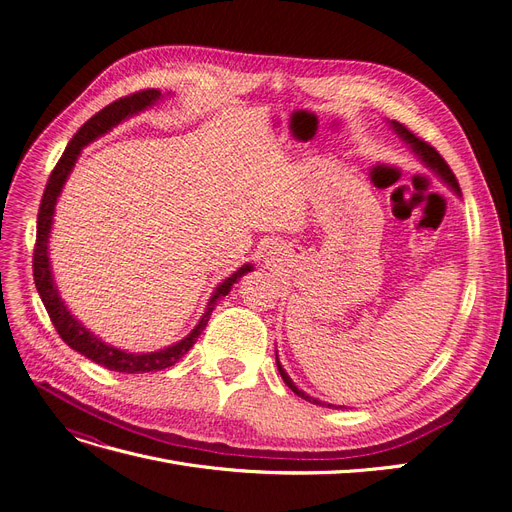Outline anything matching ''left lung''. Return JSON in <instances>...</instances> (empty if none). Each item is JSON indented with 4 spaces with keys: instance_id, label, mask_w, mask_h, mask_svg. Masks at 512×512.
Masks as SVG:
<instances>
[{
    "instance_id": "left-lung-1",
    "label": "left lung",
    "mask_w": 512,
    "mask_h": 512,
    "mask_svg": "<svg viewBox=\"0 0 512 512\" xmlns=\"http://www.w3.org/2000/svg\"><path fill=\"white\" fill-rule=\"evenodd\" d=\"M391 123V128L395 130V134L401 138V141H404L410 149H412V153L414 156L421 160L433 175H436L438 179H442L448 188H451V192H455L457 196H461V190H459V183H457V179H455V175H453V170L448 168V164L444 162V158L440 156V153L433 149L431 145H427L425 141H421V138L418 136H414L404 123H399V121H389ZM275 363H277V369H280V376H282V380L286 382V386L288 389L294 393V395H299L301 399H305V401H312V404H316V406H329L331 408V404H324V401H318V399H314V397H309L307 393H303L301 389H297V384L292 382V378L286 374V369L282 367V363H280V359H277V350H275Z\"/></svg>"
}]
</instances>
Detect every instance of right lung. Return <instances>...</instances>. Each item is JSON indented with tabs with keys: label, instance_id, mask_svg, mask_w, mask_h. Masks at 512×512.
I'll use <instances>...</instances> for the list:
<instances>
[{
	"label": "right lung",
	"instance_id": "1",
	"mask_svg": "<svg viewBox=\"0 0 512 512\" xmlns=\"http://www.w3.org/2000/svg\"><path fill=\"white\" fill-rule=\"evenodd\" d=\"M166 96H170V94H166ZM162 98H164V94L160 89L138 91V94H132L128 98H121L113 104L104 106L100 113H96L89 121H85L81 130L72 136V141L68 143L64 156L59 158L57 166L53 168L49 183H46V188H44L40 211H38L36 250H34V282H36V288H38L40 299L46 307V312H49L53 327L57 329L59 337L64 339V342L72 350L81 352L83 356H87L89 361H94L106 369L121 371V374H145V371H160V369L175 365L181 356L196 344L198 335L205 331L207 322L211 318V312L215 309V305H218V301L222 297H226L232 284H237L247 271L254 269L252 262H247V265L239 267L230 277H226L224 282H220L218 288L213 290L211 299L205 307V314L200 316L196 327L183 339H179L177 344L166 346L156 352H128V350H121V348H115L111 344L102 342L98 335L85 329L83 324L70 314V309L66 307L64 299L59 297V290L55 286L53 271H51L49 239H51V228H53L55 205H57V198H59L61 190H64V183L68 181L76 160H79V156H81L83 147H87L89 143H94L96 138L111 132L115 126H119L121 121L143 113V111H147V108H153Z\"/></svg>",
	"mask_w": 512,
	"mask_h": 512
}]
</instances>
